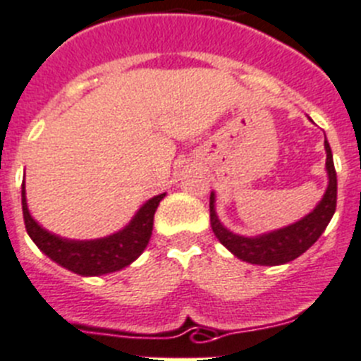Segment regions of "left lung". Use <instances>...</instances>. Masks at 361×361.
I'll list each match as a JSON object with an SVG mask.
<instances>
[{
  "label": "left lung",
  "mask_w": 361,
  "mask_h": 361,
  "mask_svg": "<svg viewBox=\"0 0 361 361\" xmlns=\"http://www.w3.org/2000/svg\"><path fill=\"white\" fill-rule=\"evenodd\" d=\"M324 148H326L327 171L326 193L322 195L320 202L313 207V211L286 227L257 234V236H241V234L233 233L218 218L216 207H214L216 195L214 191H211V227L221 245L231 250L238 259L247 261L250 264H263V267L290 263L300 254L306 252L326 231L327 224L331 221L336 209V171L335 164H333L331 147L327 140H324Z\"/></svg>",
  "instance_id": "1"
}]
</instances>
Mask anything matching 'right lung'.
Listing matches in <instances>:
<instances>
[{"mask_svg":"<svg viewBox=\"0 0 361 361\" xmlns=\"http://www.w3.org/2000/svg\"><path fill=\"white\" fill-rule=\"evenodd\" d=\"M166 193L155 195L137 209L123 229L97 240H69L46 231L30 214L25 183L21 184L23 218L28 236L51 261L84 277L118 272L134 263L147 249L154 229V214Z\"/></svg>","mask_w":361,"mask_h":361,"instance_id":"add662e5","label":"right lung"}]
</instances>
